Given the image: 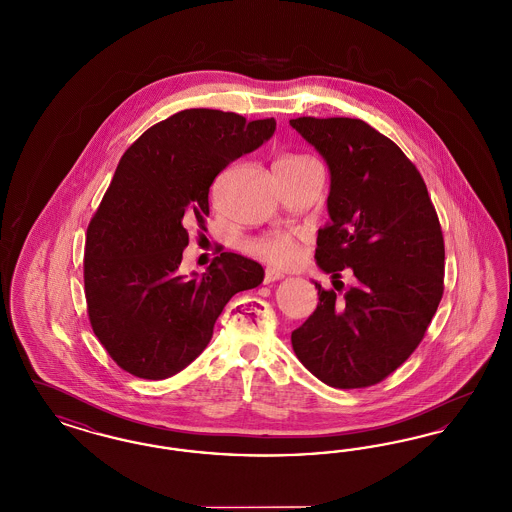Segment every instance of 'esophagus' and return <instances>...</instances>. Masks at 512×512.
<instances>
[{
  "mask_svg": "<svg viewBox=\"0 0 512 512\" xmlns=\"http://www.w3.org/2000/svg\"><path fill=\"white\" fill-rule=\"evenodd\" d=\"M286 274L284 272H280V270H276V268H266L265 272V284H272V282H278V280H282Z\"/></svg>",
  "mask_w": 512,
  "mask_h": 512,
  "instance_id": "34e87169",
  "label": "esophagus"
}]
</instances>
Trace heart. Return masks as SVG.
<instances>
[{
  "mask_svg": "<svg viewBox=\"0 0 512 512\" xmlns=\"http://www.w3.org/2000/svg\"><path fill=\"white\" fill-rule=\"evenodd\" d=\"M308 160L312 158L301 156V154H289L280 158L276 167H293V165L305 164ZM247 249L272 265L289 266L293 265L299 257V238L295 232H276V234L249 242Z\"/></svg>",
  "mask_w": 512,
  "mask_h": 512,
  "instance_id": "obj_1",
  "label": "heart"
}]
</instances>
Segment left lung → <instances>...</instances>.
Returning a JSON list of instances; mask_svg holds the SVG:
<instances>
[{"label":"left lung","mask_w":512,"mask_h":512,"mask_svg":"<svg viewBox=\"0 0 512 512\" xmlns=\"http://www.w3.org/2000/svg\"><path fill=\"white\" fill-rule=\"evenodd\" d=\"M331 173L328 225L316 263L356 286L339 297L318 282V307L291 345L335 389H364L400 368L425 337L444 293V238L427 184L408 156L362 120H289ZM339 291V289H337Z\"/></svg>","instance_id":"obj_1"}]
</instances>
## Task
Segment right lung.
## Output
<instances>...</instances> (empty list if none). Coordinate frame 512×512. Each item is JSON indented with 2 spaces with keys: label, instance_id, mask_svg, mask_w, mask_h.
I'll use <instances>...</instances> for the list:
<instances>
[{
  "label": "right lung",
  "instance_id": "add662e5",
  "mask_svg": "<svg viewBox=\"0 0 512 512\" xmlns=\"http://www.w3.org/2000/svg\"><path fill=\"white\" fill-rule=\"evenodd\" d=\"M274 131V118L190 108L125 150L87 226L83 282L93 333L127 373H179L207 347L226 303L263 282V266L230 251L202 276L179 266L188 228L205 226L215 177Z\"/></svg>",
  "mask_w": 512,
  "mask_h": 512
}]
</instances>
